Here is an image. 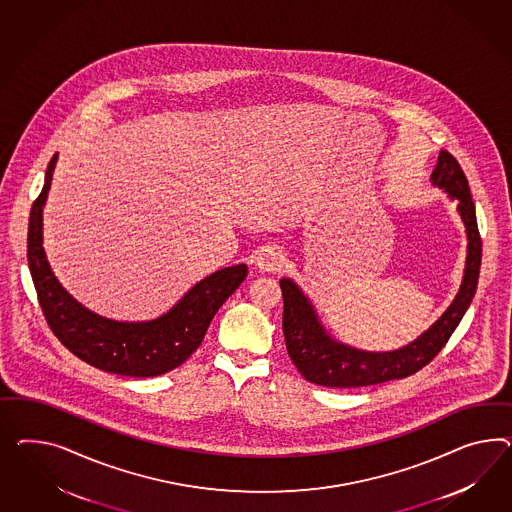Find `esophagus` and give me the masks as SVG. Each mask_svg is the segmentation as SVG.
<instances>
[{
    "instance_id": "esophagus-1",
    "label": "esophagus",
    "mask_w": 512,
    "mask_h": 512,
    "mask_svg": "<svg viewBox=\"0 0 512 512\" xmlns=\"http://www.w3.org/2000/svg\"><path fill=\"white\" fill-rule=\"evenodd\" d=\"M283 261H285V259H283V253L277 248L268 246V248H264L263 253L259 255L257 268H259L261 272H266V274H276V272H279V270L283 268Z\"/></svg>"
}]
</instances>
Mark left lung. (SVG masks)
Masks as SVG:
<instances>
[{
	"label": "left lung",
	"mask_w": 512,
	"mask_h": 512,
	"mask_svg": "<svg viewBox=\"0 0 512 512\" xmlns=\"http://www.w3.org/2000/svg\"><path fill=\"white\" fill-rule=\"evenodd\" d=\"M432 182L458 199V212L468 233V259L462 287L442 318L414 343L393 352H363L333 341L320 326L313 305L291 279H281L283 335L292 363L307 382L324 387H361L399 380L421 371L438 356L470 307L479 281L483 242L468 179L453 154L440 152Z\"/></svg>",
	"instance_id": "8db88e82"
}]
</instances>
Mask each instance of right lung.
I'll return each mask as SVG.
<instances>
[{
    "mask_svg": "<svg viewBox=\"0 0 512 512\" xmlns=\"http://www.w3.org/2000/svg\"><path fill=\"white\" fill-rule=\"evenodd\" d=\"M57 154L29 214L28 263L42 315L57 339L80 360L106 373L149 378L188 360L205 339L210 320L248 276L246 264L214 272L151 322H117L78 304L57 281L42 249V207L52 184Z\"/></svg>",
    "mask_w": 512,
    "mask_h": 512,
    "instance_id": "1",
    "label": "right lung"
}]
</instances>
